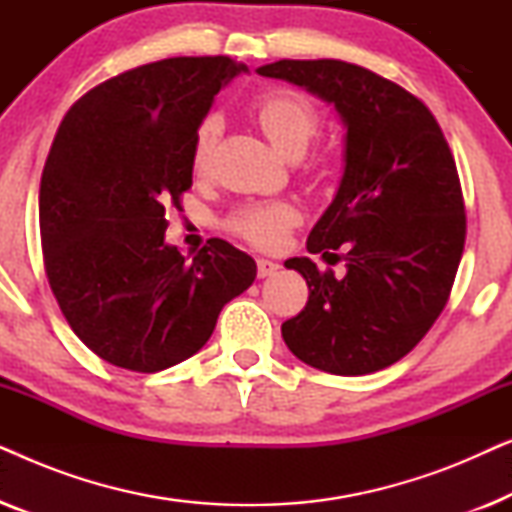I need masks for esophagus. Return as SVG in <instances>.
<instances>
[{
	"mask_svg": "<svg viewBox=\"0 0 512 512\" xmlns=\"http://www.w3.org/2000/svg\"><path fill=\"white\" fill-rule=\"evenodd\" d=\"M256 265H258V277H261V279L272 277L279 270V263L268 261V258H258Z\"/></svg>",
	"mask_w": 512,
	"mask_h": 512,
	"instance_id": "obj_1",
	"label": "esophagus"
}]
</instances>
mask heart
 Returning <instances> with one entry per match:
<instances>
[{
	"mask_svg": "<svg viewBox=\"0 0 512 512\" xmlns=\"http://www.w3.org/2000/svg\"><path fill=\"white\" fill-rule=\"evenodd\" d=\"M254 114L261 128L279 151L291 156V153L305 151L310 139L321 130V116L314 104L305 95L293 93V90H272L256 100ZM221 123L214 114L205 116L195 130L191 165L195 172L205 170L209 153H212L216 139H219ZM300 221V212L293 202L286 200H268V202H249L235 209L228 216V230L242 240L261 249L279 247L289 230Z\"/></svg>",
	"mask_w": 512,
	"mask_h": 512,
	"instance_id": "heart-1",
	"label": "heart"
}]
</instances>
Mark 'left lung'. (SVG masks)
I'll use <instances>...</instances> for the list:
<instances>
[{
	"instance_id": "obj_1",
	"label": "left lung",
	"mask_w": 512,
	"mask_h": 512,
	"mask_svg": "<svg viewBox=\"0 0 512 512\" xmlns=\"http://www.w3.org/2000/svg\"><path fill=\"white\" fill-rule=\"evenodd\" d=\"M258 74L333 102L347 125L338 195L307 237L310 254L345 258L347 275L310 258L284 263L310 289L300 314L282 324L284 342L326 373H375L403 359L450 298L466 242L454 156L429 107L366 67L277 60Z\"/></svg>"
}]
</instances>
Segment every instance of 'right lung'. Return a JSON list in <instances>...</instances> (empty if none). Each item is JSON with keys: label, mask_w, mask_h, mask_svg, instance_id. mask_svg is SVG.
Wrapping results in <instances>:
<instances>
[{"label": "right lung", "mask_w": 512, "mask_h": 512, "mask_svg": "<svg viewBox=\"0 0 512 512\" xmlns=\"http://www.w3.org/2000/svg\"><path fill=\"white\" fill-rule=\"evenodd\" d=\"M228 55L167 58L111 76L62 118L39 188L44 268L67 324L111 366L158 373L193 356L254 258L209 240L165 244V209L193 186L195 130L237 72Z\"/></svg>", "instance_id": "obj_1"}]
</instances>
